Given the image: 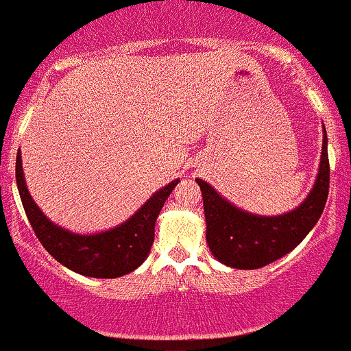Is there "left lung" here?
Returning <instances> with one entry per match:
<instances>
[{
	"instance_id": "left-lung-1",
	"label": "left lung",
	"mask_w": 351,
	"mask_h": 351,
	"mask_svg": "<svg viewBox=\"0 0 351 351\" xmlns=\"http://www.w3.org/2000/svg\"><path fill=\"white\" fill-rule=\"evenodd\" d=\"M319 169L309 195L282 215H258L236 207L212 185L197 178L205 212V238L221 263L239 270H256L293 250L319 221L329 192L328 136L323 130Z\"/></svg>"
}]
</instances>
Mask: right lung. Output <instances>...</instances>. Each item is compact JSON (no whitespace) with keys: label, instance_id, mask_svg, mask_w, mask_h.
I'll return each mask as SVG.
<instances>
[{"label":"right lung","instance_id":"right-lung-1","mask_svg":"<svg viewBox=\"0 0 351 351\" xmlns=\"http://www.w3.org/2000/svg\"><path fill=\"white\" fill-rule=\"evenodd\" d=\"M180 180H173L117 228L95 234H77L52 222L32 198L25 182L22 153L16 154V185L38 241L52 258L84 277L117 278L144 263L154 241V226L166 198Z\"/></svg>","mask_w":351,"mask_h":351}]
</instances>
